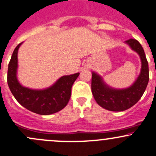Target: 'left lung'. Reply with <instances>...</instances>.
Segmentation results:
<instances>
[{"instance_id": "1", "label": "left lung", "mask_w": 156, "mask_h": 156, "mask_svg": "<svg viewBox=\"0 0 156 156\" xmlns=\"http://www.w3.org/2000/svg\"><path fill=\"white\" fill-rule=\"evenodd\" d=\"M125 43L139 54L142 63L140 74L130 87L125 89L112 88L105 84L100 75L92 72L91 90L93 96L98 105L109 111H125L132 107L141 98L149 82V65L144 48L138 41L133 38L127 40Z\"/></svg>"}]
</instances>
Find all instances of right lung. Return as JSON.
<instances>
[{
	"label": "right lung",
	"mask_w": 156,
	"mask_h": 156,
	"mask_svg": "<svg viewBox=\"0 0 156 156\" xmlns=\"http://www.w3.org/2000/svg\"><path fill=\"white\" fill-rule=\"evenodd\" d=\"M23 43L14 50L7 71V84L16 100L29 111L39 115H50L62 110L68 104L71 97L72 84L79 72L64 75L51 87L44 90H33L23 87L16 76L18 67V50Z\"/></svg>",
	"instance_id": "right-lung-1"
}]
</instances>
